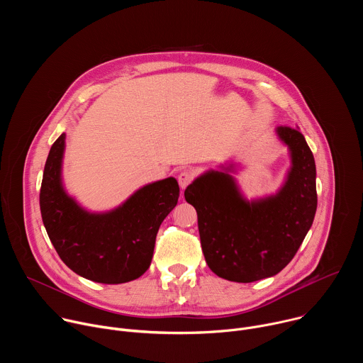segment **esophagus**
Returning a JSON list of instances; mask_svg holds the SVG:
<instances>
[{
    "label": "esophagus",
    "mask_w": 363,
    "mask_h": 363,
    "mask_svg": "<svg viewBox=\"0 0 363 363\" xmlns=\"http://www.w3.org/2000/svg\"><path fill=\"white\" fill-rule=\"evenodd\" d=\"M194 179V171L191 169H185L182 171L179 175H178V182H179V186L181 189H185Z\"/></svg>",
    "instance_id": "esophagus-1"
}]
</instances>
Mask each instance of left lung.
I'll return each instance as SVG.
<instances>
[{
  "mask_svg": "<svg viewBox=\"0 0 363 363\" xmlns=\"http://www.w3.org/2000/svg\"><path fill=\"white\" fill-rule=\"evenodd\" d=\"M276 135L289 147L291 161L277 192L247 199L231 175L237 172L233 162L203 172L185 189L186 202L196 210L205 262L221 279L251 283L276 276L313 224V153L297 128L279 126Z\"/></svg>",
  "mask_w": 363,
  "mask_h": 363,
  "instance_id": "8db88e82",
  "label": "left lung"
}]
</instances>
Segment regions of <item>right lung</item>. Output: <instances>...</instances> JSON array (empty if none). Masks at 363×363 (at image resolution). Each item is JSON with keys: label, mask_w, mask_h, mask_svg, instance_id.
Segmentation results:
<instances>
[{"label": "right lung", "mask_w": 363, "mask_h": 363, "mask_svg": "<svg viewBox=\"0 0 363 363\" xmlns=\"http://www.w3.org/2000/svg\"><path fill=\"white\" fill-rule=\"evenodd\" d=\"M66 133L50 149L40 189L43 224L63 263L76 274L103 284L140 277L150 266L155 240L179 198L172 177L143 185L123 203L90 213L63 185Z\"/></svg>", "instance_id": "add662e5"}]
</instances>
